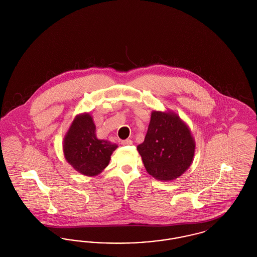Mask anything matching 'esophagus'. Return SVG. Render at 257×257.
<instances>
[{
	"mask_svg": "<svg viewBox=\"0 0 257 257\" xmlns=\"http://www.w3.org/2000/svg\"><path fill=\"white\" fill-rule=\"evenodd\" d=\"M133 144V142L130 140V139H127V140H124L121 142V145L122 146H130V145H132Z\"/></svg>",
	"mask_w": 257,
	"mask_h": 257,
	"instance_id": "1",
	"label": "esophagus"
}]
</instances>
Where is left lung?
<instances>
[{
  "instance_id": "8db88e82",
  "label": "left lung",
  "mask_w": 257,
  "mask_h": 257,
  "mask_svg": "<svg viewBox=\"0 0 257 257\" xmlns=\"http://www.w3.org/2000/svg\"><path fill=\"white\" fill-rule=\"evenodd\" d=\"M137 149L150 175L171 181L189 169L196 144L189 127L176 113L153 110L145 141Z\"/></svg>"
}]
</instances>
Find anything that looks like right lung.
<instances>
[{"instance_id": "right-lung-1", "label": "right lung", "mask_w": 257, "mask_h": 257, "mask_svg": "<svg viewBox=\"0 0 257 257\" xmlns=\"http://www.w3.org/2000/svg\"><path fill=\"white\" fill-rule=\"evenodd\" d=\"M95 129L91 115L82 113L74 118L63 140L65 160L76 171L87 176L102 172L117 147L108 141L98 140Z\"/></svg>"}]
</instances>
